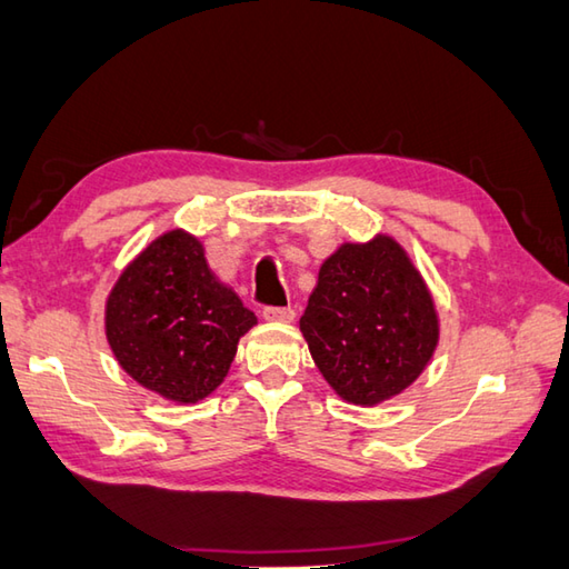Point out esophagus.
I'll return each instance as SVG.
<instances>
[{
	"label": "esophagus",
	"mask_w": 569,
	"mask_h": 569,
	"mask_svg": "<svg viewBox=\"0 0 569 569\" xmlns=\"http://www.w3.org/2000/svg\"><path fill=\"white\" fill-rule=\"evenodd\" d=\"M263 318L271 320V323H291L296 318L293 308H263Z\"/></svg>",
	"instance_id": "esophagus-1"
}]
</instances>
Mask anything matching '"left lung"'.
<instances>
[{
	"label": "left lung",
	"mask_w": 569,
	"mask_h": 569,
	"mask_svg": "<svg viewBox=\"0 0 569 569\" xmlns=\"http://www.w3.org/2000/svg\"><path fill=\"white\" fill-rule=\"evenodd\" d=\"M301 333L328 386L368 408L416 383L436 353L440 323L406 249L378 233L326 258Z\"/></svg>",
	"instance_id": "8db88e82"
}]
</instances>
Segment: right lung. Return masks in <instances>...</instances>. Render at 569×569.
I'll return each instance as SVG.
<instances>
[{
  "label": "right lung",
  "mask_w": 569,
  "mask_h": 569,
  "mask_svg": "<svg viewBox=\"0 0 569 569\" xmlns=\"http://www.w3.org/2000/svg\"><path fill=\"white\" fill-rule=\"evenodd\" d=\"M256 323L233 288L211 273L203 243L181 229L159 236L123 268L104 313L119 366L173 402L211 396Z\"/></svg>",
  "instance_id": "obj_1"
}]
</instances>
